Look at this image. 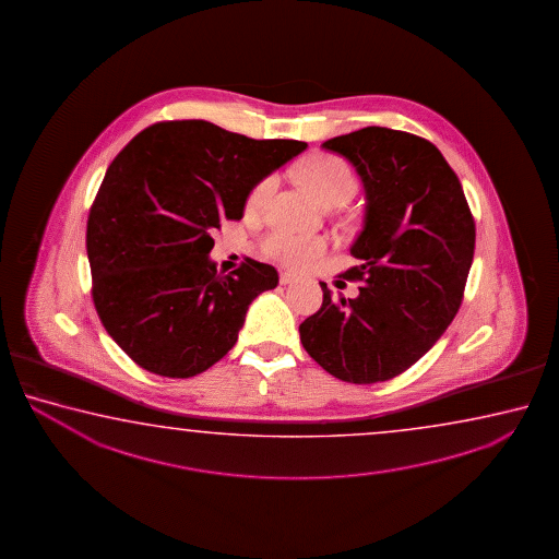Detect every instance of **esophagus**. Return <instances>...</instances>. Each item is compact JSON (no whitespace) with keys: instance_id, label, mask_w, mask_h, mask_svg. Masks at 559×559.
Listing matches in <instances>:
<instances>
[{"instance_id":"1","label":"esophagus","mask_w":559,"mask_h":559,"mask_svg":"<svg viewBox=\"0 0 559 559\" xmlns=\"http://www.w3.org/2000/svg\"><path fill=\"white\" fill-rule=\"evenodd\" d=\"M294 282H297V275H295V274H289V272H284V274L280 275V284H282V285L294 284Z\"/></svg>"}]
</instances>
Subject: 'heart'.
I'll return each mask as SVG.
<instances>
[{
  "mask_svg": "<svg viewBox=\"0 0 559 559\" xmlns=\"http://www.w3.org/2000/svg\"><path fill=\"white\" fill-rule=\"evenodd\" d=\"M299 176L307 186V190L311 191L324 207H336V205L348 203L358 190L356 174L352 171L348 162L342 160L334 154H314L311 158H307L301 164ZM275 188H277V178L274 174L258 181L248 193L247 203H245L248 215L260 213L274 195ZM262 250L272 260H277L289 267H304L326 250V242L319 237H305L287 230H274L265 235L262 240Z\"/></svg>",
  "mask_w": 559,
  "mask_h": 559,
  "instance_id": "heart-1",
  "label": "heart"
}]
</instances>
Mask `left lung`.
<instances>
[{
    "mask_svg": "<svg viewBox=\"0 0 559 559\" xmlns=\"http://www.w3.org/2000/svg\"><path fill=\"white\" fill-rule=\"evenodd\" d=\"M352 162L366 190V218L341 274L361 282L356 299L322 287L319 311L299 326L312 360L348 383L388 381L444 334L474 262L475 223L455 171L432 142L366 127L322 142Z\"/></svg>",
    "mask_w": 559,
    "mask_h": 559,
    "instance_id": "left-lung-1",
    "label": "left lung"
}]
</instances>
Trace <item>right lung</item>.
Returning <instances> with one entry per match:
<instances>
[{"instance_id": "1", "label": "right lung", "mask_w": 559, "mask_h": 559, "mask_svg": "<svg viewBox=\"0 0 559 559\" xmlns=\"http://www.w3.org/2000/svg\"><path fill=\"white\" fill-rule=\"evenodd\" d=\"M305 148L191 119L151 124L115 156L85 245L95 311L134 364L193 378L237 344L248 305L280 277L252 258L218 274L211 233L242 218L255 183Z\"/></svg>"}]
</instances>
